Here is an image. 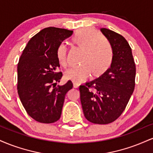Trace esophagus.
Listing matches in <instances>:
<instances>
[{"label":"esophagus","instance_id":"34e87169","mask_svg":"<svg viewBox=\"0 0 153 153\" xmlns=\"http://www.w3.org/2000/svg\"><path fill=\"white\" fill-rule=\"evenodd\" d=\"M79 85H80V83H78V82H73V86H74V88H77Z\"/></svg>","mask_w":153,"mask_h":153}]
</instances>
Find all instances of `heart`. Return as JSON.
Listing matches in <instances>:
<instances>
[{
    "label": "heart",
    "instance_id": "heart-1",
    "mask_svg": "<svg viewBox=\"0 0 153 153\" xmlns=\"http://www.w3.org/2000/svg\"><path fill=\"white\" fill-rule=\"evenodd\" d=\"M73 41L84 47L83 63L68 68L65 71L67 79L77 82L85 81L94 72L96 75L100 74L110 65L113 58L111 47L98 31L91 28H82L75 33ZM57 57L61 64H67V46L64 42L57 47Z\"/></svg>",
    "mask_w": 153,
    "mask_h": 153
}]
</instances>
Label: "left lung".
<instances>
[{
  "instance_id": "left-lung-1",
  "label": "left lung",
  "mask_w": 153,
  "mask_h": 153,
  "mask_svg": "<svg viewBox=\"0 0 153 153\" xmlns=\"http://www.w3.org/2000/svg\"><path fill=\"white\" fill-rule=\"evenodd\" d=\"M111 47L110 68L98 78L79 88L84 116L99 124L115 121L125 109L134 89L136 68L125 38L114 31L100 29Z\"/></svg>"
}]
</instances>
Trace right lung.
Wrapping results in <instances>:
<instances>
[{
  "label": "right lung",
  "instance_id": "add662e5",
  "mask_svg": "<svg viewBox=\"0 0 153 153\" xmlns=\"http://www.w3.org/2000/svg\"><path fill=\"white\" fill-rule=\"evenodd\" d=\"M73 31L56 27L43 29L27 43L19 59L18 94L23 106L36 122L50 124L60 118L65 97L73 85L71 80L58 85L57 47Z\"/></svg>",
  "mask_w": 153,
  "mask_h": 153
}]
</instances>
